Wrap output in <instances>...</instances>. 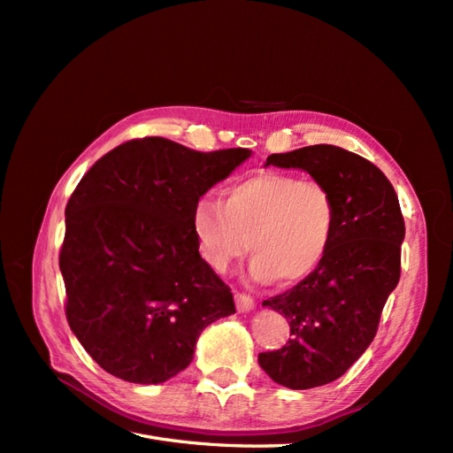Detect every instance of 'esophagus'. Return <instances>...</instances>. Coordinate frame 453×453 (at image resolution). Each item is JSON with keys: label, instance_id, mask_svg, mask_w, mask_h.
I'll use <instances>...</instances> for the list:
<instances>
[{"label": "esophagus", "instance_id": "obj_1", "mask_svg": "<svg viewBox=\"0 0 453 453\" xmlns=\"http://www.w3.org/2000/svg\"><path fill=\"white\" fill-rule=\"evenodd\" d=\"M236 308L238 311H250L255 308V300L245 293H236Z\"/></svg>", "mask_w": 453, "mask_h": 453}]
</instances>
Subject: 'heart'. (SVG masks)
<instances>
[{
  "mask_svg": "<svg viewBox=\"0 0 453 453\" xmlns=\"http://www.w3.org/2000/svg\"><path fill=\"white\" fill-rule=\"evenodd\" d=\"M336 228V203L321 181L283 172H263L230 185L223 203L196 202L193 232L202 258L226 272L250 251L258 281L291 285L306 280L328 253Z\"/></svg>",
  "mask_w": 453,
  "mask_h": 453,
  "instance_id": "heart-1",
  "label": "heart"
}]
</instances>
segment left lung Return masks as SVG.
<instances>
[{
    "label": "left lung",
    "instance_id": "obj_1",
    "mask_svg": "<svg viewBox=\"0 0 453 453\" xmlns=\"http://www.w3.org/2000/svg\"><path fill=\"white\" fill-rule=\"evenodd\" d=\"M266 166L300 168L336 203V228L323 263L293 289L265 300L285 315L291 338L258 353L280 386L311 389L338 380L378 333L381 310L401 278L404 219L393 185L372 162L334 145L270 155Z\"/></svg>",
    "mask_w": 453,
    "mask_h": 453
}]
</instances>
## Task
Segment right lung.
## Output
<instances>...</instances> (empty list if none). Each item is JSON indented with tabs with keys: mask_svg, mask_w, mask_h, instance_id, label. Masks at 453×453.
<instances>
[{
	"mask_svg": "<svg viewBox=\"0 0 453 453\" xmlns=\"http://www.w3.org/2000/svg\"><path fill=\"white\" fill-rule=\"evenodd\" d=\"M250 149L200 153L166 138L130 140L83 175L65 205V318L105 372L162 383L196 340L234 313L230 287L200 257L196 202Z\"/></svg>",
	"mask_w": 453,
	"mask_h": 453,
	"instance_id": "1",
	"label": "right lung"
}]
</instances>
